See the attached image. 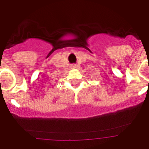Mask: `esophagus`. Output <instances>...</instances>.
<instances>
[{
	"instance_id": "obj_1",
	"label": "esophagus",
	"mask_w": 149,
	"mask_h": 149,
	"mask_svg": "<svg viewBox=\"0 0 149 149\" xmlns=\"http://www.w3.org/2000/svg\"><path fill=\"white\" fill-rule=\"evenodd\" d=\"M71 67H72V68H78V66H77V65H75V64H73V65H71Z\"/></svg>"
}]
</instances>
